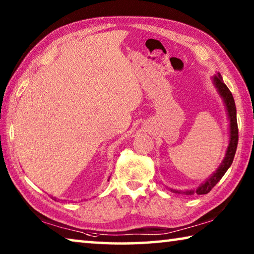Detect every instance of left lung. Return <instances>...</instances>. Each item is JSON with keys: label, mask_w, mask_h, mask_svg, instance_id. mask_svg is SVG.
<instances>
[{"label": "left lung", "mask_w": 254, "mask_h": 254, "mask_svg": "<svg viewBox=\"0 0 254 254\" xmlns=\"http://www.w3.org/2000/svg\"><path fill=\"white\" fill-rule=\"evenodd\" d=\"M213 84L216 87L218 94H220L221 97L224 101V104L226 107V112H227V117H229L230 120V142H229V147H227L225 157L223 159V161L221 163V166L218 167L217 170L210 176V177L206 180L205 183L200 185L198 188L196 189H190V190H186V191H179V190H175V189H171V191L176 192V194H183L186 195H204L207 194L212 188L216 185L218 182H220L221 178L224 176V174L227 171V169L230 168L232 162H233V159L236 152V148H238V141H239V128H238V121H236V107H235V102L233 95L230 92V89L227 88V86L223 83V78L220 72L217 75H215L213 77Z\"/></svg>", "instance_id": "8db88e82"}]
</instances>
